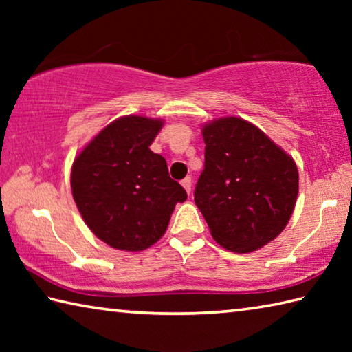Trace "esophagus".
<instances>
[{
    "mask_svg": "<svg viewBox=\"0 0 352 352\" xmlns=\"http://www.w3.org/2000/svg\"><path fill=\"white\" fill-rule=\"evenodd\" d=\"M182 184H183V188L186 189V192L190 194V189H192V180H190V177H186L184 180H182Z\"/></svg>",
    "mask_w": 352,
    "mask_h": 352,
    "instance_id": "1",
    "label": "esophagus"
}]
</instances>
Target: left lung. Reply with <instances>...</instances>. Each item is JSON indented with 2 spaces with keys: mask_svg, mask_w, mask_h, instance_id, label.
I'll list each match as a JSON object with an SVG mask.
<instances>
[{
  "mask_svg": "<svg viewBox=\"0 0 352 352\" xmlns=\"http://www.w3.org/2000/svg\"><path fill=\"white\" fill-rule=\"evenodd\" d=\"M205 169L194 190L214 241L250 253L275 239L294 212L298 169L264 132L241 118L204 127Z\"/></svg>",
  "mask_w": 352,
  "mask_h": 352,
  "instance_id": "obj_1",
  "label": "left lung"
}]
</instances>
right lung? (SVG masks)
Returning <instances> with one entry per match:
<instances>
[{"label": "right lung", "instance_id": "obj_1", "mask_svg": "<svg viewBox=\"0 0 352 352\" xmlns=\"http://www.w3.org/2000/svg\"><path fill=\"white\" fill-rule=\"evenodd\" d=\"M160 119L124 116L109 124L74 160L71 189L83 220L116 250L141 252L168 228L177 204L188 199L168 163L148 146Z\"/></svg>", "mask_w": 352, "mask_h": 352}]
</instances>
